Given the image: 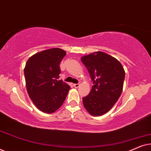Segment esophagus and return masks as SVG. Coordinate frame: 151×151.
<instances>
[{"label":"esophagus","mask_w":151,"mask_h":151,"mask_svg":"<svg viewBox=\"0 0 151 151\" xmlns=\"http://www.w3.org/2000/svg\"><path fill=\"white\" fill-rule=\"evenodd\" d=\"M73 86L75 88H78L80 86V84H73Z\"/></svg>","instance_id":"34e87169"}]
</instances>
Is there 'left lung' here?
Wrapping results in <instances>:
<instances>
[{
    "label": "left lung",
    "instance_id": "obj_1",
    "mask_svg": "<svg viewBox=\"0 0 151 151\" xmlns=\"http://www.w3.org/2000/svg\"><path fill=\"white\" fill-rule=\"evenodd\" d=\"M81 61L93 83L89 94L82 98L84 106L90 115L101 116L111 110L121 96L124 69L116 58L102 51L84 55Z\"/></svg>",
    "mask_w": 151,
    "mask_h": 151
}]
</instances>
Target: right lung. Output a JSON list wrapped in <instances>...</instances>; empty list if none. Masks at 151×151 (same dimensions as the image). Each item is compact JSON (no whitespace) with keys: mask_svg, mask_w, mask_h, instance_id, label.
I'll use <instances>...</instances> for the list:
<instances>
[{"mask_svg":"<svg viewBox=\"0 0 151 151\" xmlns=\"http://www.w3.org/2000/svg\"><path fill=\"white\" fill-rule=\"evenodd\" d=\"M66 51L52 48L35 53L24 69L27 91L39 110L45 113L56 111L65 102L70 86L58 80L60 63Z\"/></svg>","mask_w":151,"mask_h":151,"instance_id":"1","label":"right lung"}]
</instances>
